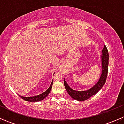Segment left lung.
<instances>
[{"mask_svg":"<svg viewBox=\"0 0 124 124\" xmlns=\"http://www.w3.org/2000/svg\"><path fill=\"white\" fill-rule=\"evenodd\" d=\"M101 53L102 54L101 56V61L102 67H101L100 77L98 82L95 83V85H94L91 88L83 91H76V90L72 89L64 79L63 82H64L65 87L68 94L72 98L79 101H85L92 96L95 95L103 87L104 85L106 83V78H107L108 66V53L106 46H104Z\"/></svg>","mask_w":124,"mask_h":124,"instance_id":"8db88e82","label":"left lung"}]
</instances>
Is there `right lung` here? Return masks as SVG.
<instances>
[{
	"label": "right lung",
	"instance_id": "obj_1",
	"mask_svg": "<svg viewBox=\"0 0 124 124\" xmlns=\"http://www.w3.org/2000/svg\"><path fill=\"white\" fill-rule=\"evenodd\" d=\"M52 85H53V80H52V83H51L50 86V87L46 90L45 92H44L43 93H41V94L38 95L37 96H34V97H23V96H20L19 95L22 99H23L24 100L27 101H30V102H37V101H40L44 99L48 94L50 92L51 89H52Z\"/></svg>",
	"mask_w": 124,
	"mask_h": 124
}]
</instances>
